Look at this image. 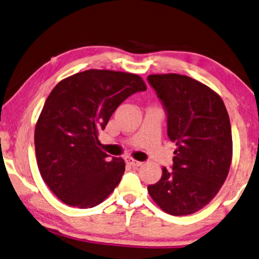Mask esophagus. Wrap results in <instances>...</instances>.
<instances>
[{
	"label": "esophagus",
	"mask_w": 259,
	"mask_h": 259,
	"mask_svg": "<svg viewBox=\"0 0 259 259\" xmlns=\"http://www.w3.org/2000/svg\"><path fill=\"white\" fill-rule=\"evenodd\" d=\"M125 161H126V163H128V165L133 166L134 168H137L139 166H142V162L141 161H137V160H135L133 158H126Z\"/></svg>",
	"instance_id": "esophagus-1"
}]
</instances>
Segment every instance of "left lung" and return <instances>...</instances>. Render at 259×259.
I'll list each match as a JSON object with an SVG mask.
<instances>
[{
  "instance_id": "obj_1",
  "label": "left lung",
  "mask_w": 259,
  "mask_h": 259,
  "mask_svg": "<svg viewBox=\"0 0 259 259\" xmlns=\"http://www.w3.org/2000/svg\"><path fill=\"white\" fill-rule=\"evenodd\" d=\"M167 114V135L176 143L171 170L147 187L152 199L171 215L199 211L218 194L233 155L232 129L219 94L191 77L150 75Z\"/></svg>"
}]
</instances>
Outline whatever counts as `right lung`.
<instances>
[{
    "label": "right lung",
    "mask_w": 259,
    "mask_h": 259,
    "mask_svg": "<svg viewBox=\"0 0 259 259\" xmlns=\"http://www.w3.org/2000/svg\"><path fill=\"white\" fill-rule=\"evenodd\" d=\"M138 75L91 69L65 78L49 94L34 131L41 178L57 198L90 208L120 183L125 163L108 160L98 135L131 94L145 91Z\"/></svg>",
    "instance_id": "add662e5"
}]
</instances>
